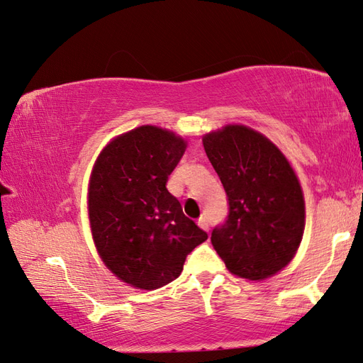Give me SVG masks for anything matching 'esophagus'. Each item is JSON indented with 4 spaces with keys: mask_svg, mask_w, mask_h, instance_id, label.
Listing matches in <instances>:
<instances>
[{
    "mask_svg": "<svg viewBox=\"0 0 363 363\" xmlns=\"http://www.w3.org/2000/svg\"><path fill=\"white\" fill-rule=\"evenodd\" d=\"M198 226L201 228V229H204V230H207V233H209L211 225H209V220H207L206 217H201V218L198 220Z\"/></svg>",
    "mask_w": 363,
    "mask_h": 363,
    "instance_id": "34e87169",
    "label": "esophagus"
}]
</instances>
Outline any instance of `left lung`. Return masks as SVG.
Masks as SVG:
<instances>
[{"label": "left lung", "mask_w": 363, "mask_h": 363, "mask_svg": "<svg viewBox=\"0 0 363 363\" xmlns=\"http://www.w3.org/2000/svg\"><path fill=\"white\" fill-rule=\"evenodd\" d=\"M228 196V217L211 242L230 273L257 281L295 256L304 233V198L289 160L267 137L230 125L203 137Z\"/></svg>", "instance_id": "1"}]
</instances>
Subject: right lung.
<instances>
[{
    "label": "right lung",
    "instance_id": "right-lung-1",
    "mask_svg": "<svg viewBox=\"0 0 363 363\" xmlns=\"http://www.w3.org/2000/svg\"><path fill=\"white\" fill-rule=\"evenodd\" d=\"M186 142L169 130L140 126L99 154L90 177L89 217L96 250L123 282L154 290L181 274L207 234L167 190Z\"/></svg>",
    "mask_w": 363,
    "mask_h": 363
}]
</instances>
